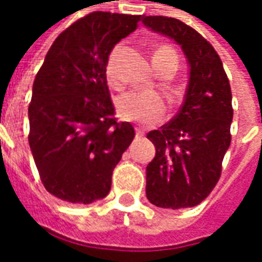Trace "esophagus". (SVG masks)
Wrapping results in <instances>:
<instances>
[{
	"mask_svg": "<svg viewBox=\"0 0 262 262\" xmlns=\"http://www.w3.org/2000/svg\"><path fill=\"white\" fill-rule=\"evenodd\" d=\"M135 137H137V138H141V137H144V133L140 129V128H135Z\"/></svg>",
	"mask_w": 262,
	"mask_h": 262,
	"instance_id": "34e87169",
	"label": "esophagus"
}]
</instances>
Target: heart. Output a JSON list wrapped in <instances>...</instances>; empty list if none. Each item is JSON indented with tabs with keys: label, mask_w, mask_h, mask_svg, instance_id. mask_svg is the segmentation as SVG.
<instances>
[{
	"label": "heart",
	"mask_w": 262,
	"mask_h": 262,
	"mask_svg": "<svg viewBox=\"0 0 262 262\" xmlns=\"http://www.w3.org/2000/svg\"><path fill=\"white\" fill-rule=\"evenodd\" d=\"M122 50V45L114 46L112 50L106 57L105 61V76L111 86H118V73H117V61L118 56ZM161 63H174L177 66L179 57L176 52L167 47L161 46L154 53V64H161ZM117 112L119 118L124 121H131V122H138L143 125H152L159 122L160 119L164 117L167 105L166 99L157 92L151 91H129L121 96H118L117 102Z\"/></svg>",
	"instance_id": "obj_1"
}]
</instances>
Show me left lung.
Returning <instances> with one entry per match:
<instances>
[{
  "label": "left lung",
  "mask_w": 262,
  "mask_h": 262,
  "mask_svg": "<svg viewBox=\"0 0 262 262\" xmlns=\"http://www.w3.org/2000/svg\"><path fill=\"white\" fill-rule=\"evenodd\" d=\"M143 23L182 46L190 66L182 108L170 122L147 134L156 147L147 166V199L159 208H193L221 177L231 144V86L219 54L196 30L161 15L143 17Z\"/></svg>",
  "instance_id": "left-lung-1"
}]
</instances>
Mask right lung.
Wrapping results in <instances>:
<instances>
[{"label":"right lung","mask_w":262,"mask_h":262,"mask_svg":"<svg viewBox=\"0 0 262 262\" xmlns=\"http://www.w3.org/2000/svg\"><path fill=\"white\" fill-rule=\"evenodd\" d=\"M141 18L88 14L59 34L37 72L29 144L46 190L61 201L89 205L103 199L134 140V127L114 117L105 61Z\"/></svg>","instance_id":"obj_1"}]
</instances>
